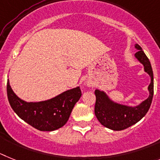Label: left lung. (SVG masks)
<instances>
[{"label":"left lung","mask_w":160,"mask_h":160,"mask_svg":"<svg viewBox=\"0 0 160 160\" xmlns=\"http://www.w3.org/2000/svg\"><path fill=\"white\" fill-rule=\"evenodd\" d=\"M138 51L135 57L144 66V71L151 76V84L148 86L150 95L147 100L135 107L126 106L111 101L103 91H95V115L101 125L113 130H122L133 126L141 120L148 112L154 95L153 71L149 59L143 52L142 47L135 44Z\"/></svg>","instance_id":"1"}]
</instances>
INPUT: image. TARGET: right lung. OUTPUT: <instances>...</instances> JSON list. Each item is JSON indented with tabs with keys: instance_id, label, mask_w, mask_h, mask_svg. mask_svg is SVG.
Returning <instances> with one entry per match:
<instances>
[{
	"instance_id": "1",
	"label": "right lung",
	"mask_w": 160,
	"mask_h": 160,
	"mask_svg": "<svg viewBox=\"0 0 160 160\" xmlns=\"http://www.w3.org/2000/svg\"><path fill=\"white\" fill-rule=\"evenodd\" d=\"M7 96L10 106L20 118L38 130L52 131L66 124L81 97V90L77 87L47 101L26 102L13 92L8 80Z\"/></svg>"
}]
</instances>
